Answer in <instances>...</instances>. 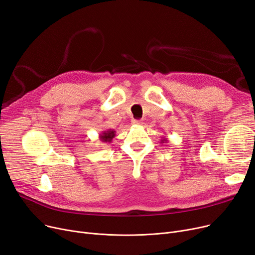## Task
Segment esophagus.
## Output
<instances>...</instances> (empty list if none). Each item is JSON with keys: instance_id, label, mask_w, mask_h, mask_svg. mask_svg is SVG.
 <instances>
[{"instance_id": "34e87169", "label": "esophagus", "mask_w": 255, "mask_h": 255, "mask_svg": "<svg viewBox=\"0 0 255 255\" xmlns=\"http://www.w3.org/2000/svg\"><path fill=\"white\" fill-rule=\"evenodd\" d=\"M131 124H132V125H136V126H141L143 123H142V120L134 119V120H131Z\"/></svg>"}]
</instances>
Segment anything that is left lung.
Returning a JSON list of instances; mask_svg holds the SVG:
<instances>
[{
  "label": "left lung",
  "mask_w": 255,
  "mask_h": 255,
  "mask_svg": "<svg viewBox=\"0 0 255 255\" xmlns=\"http://www.w3.org/2000/svg\"><path fill=\"white\" fill-rule=\"evenodd\" d=\"M168 142V139L166 138V137H163L162 139H161V143H167Z\"/></svg>",
  "instance_id": "left-lung-1"
}]
</instances>
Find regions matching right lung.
<instances>
[{
  "instance_id": "right-lung-1",
  "label": "right lung",
  "mask_w": 255,
  "mask_h": 255,
  "mask_svg": "<svg viewBox=\"0 0 255 255\" xmlns=\"http://www.w3.org/2000/svg\"><path fill=\"white\" fill-rule=\"evenodd\" d=\"M115 130L114 129H108V130H104L103 134L100 135V139L102 142L105 143H111L113 138L115 137Z\"/></svg>"
}]
</instances>
